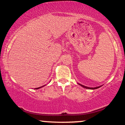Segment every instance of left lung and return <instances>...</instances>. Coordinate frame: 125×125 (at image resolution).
Instances as JSON below:
<instances>
[{
    "mask_svg": "<svg viewBox=\"0 0 125 125\" xmlns=\"http://www.w3.org/2000/svg\"><path fill=\"white\" fill-rule=\"evenodd\" d=\"M79 85L82 86V87H84V88H86V89H97V88H99V87H89L85 86H83V85H82V84H79Z\"/></svg>",
    "mask_w": 125,
    "mask_h": 125,
    "instance_id": "1",
    "label": "left lung"
}]
</instances>
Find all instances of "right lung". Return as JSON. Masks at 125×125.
Wrapping results in <instances>:
<instances>
[{
    "instance_id": "1",
    "label": "right lung",
    "mask_w": 125,
    "mask_h": 125,
    "mask_svg": "<svg viewBox=\"0 0 125 125\" xmlns=\"http://www.w3.org/2000/svg\"><path fill=\"white\" fill-rule=\"evenodd\" d=\"M43 86H41V87H38V88H36V89H38L41 88V87H43Z\"/></svg>"
}]
</instances>
